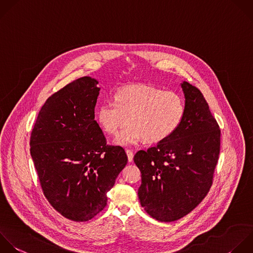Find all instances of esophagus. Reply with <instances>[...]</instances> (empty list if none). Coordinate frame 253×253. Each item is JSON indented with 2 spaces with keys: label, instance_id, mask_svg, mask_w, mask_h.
<instances>
[{
  "label": "esophagus",
  "instance_id": "esophagus-1",
  "mask_svg": "<svg viewBox=\"0 0 253 253\" xmlns=\"http://www.w3.org/2000/svg\"><path fill=\"white\" fill-rule=\"evenodd\" d=\"M126 155H127V160H128V162H132V160H133V152H132L131 150H129V149H126Z\"/></svg>",
  "mask_w": 253,
  "mask_h": 253
}]
</instances>
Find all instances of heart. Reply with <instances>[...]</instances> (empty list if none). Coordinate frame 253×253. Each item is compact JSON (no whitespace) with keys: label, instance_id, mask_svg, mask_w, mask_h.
<instances>
[{"label":"heart","instance_id":"1","mask_svg":"<svg viewBox=\"0 0 253 253\" xmlns=\"http://www.w3.org/2000/svg\"><path fill=\"white\" fill-rule=\"evenodd\" d=\"M185 116L183 98L172 91L135 84L119 90L115 102L102 103L96 119L108 134L117 135L115 143L121 146L135 145L144 139L147 143H159L170 137L180 126Z\"/></svg>","mask_w":253,"mask_h":253}]
</instances>
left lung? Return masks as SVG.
Here are the masks:
<instances>
[{"label":"left lung","instance_id":"8db88e82","mask_svg":"<svg viewBox=\"0 0 253 253\" xmlns=\"http://www.w3.org/2000/svg\"><path fill=\"white\" fill-rule=\"evenodd\" d=\"M185 116L167 139L133 157L141 172V207L159 221H174L207 196L218 159L220 130L199 89L180 83Z\"/></svg>","mask_w":253,"mask_h":253}]
</instances>
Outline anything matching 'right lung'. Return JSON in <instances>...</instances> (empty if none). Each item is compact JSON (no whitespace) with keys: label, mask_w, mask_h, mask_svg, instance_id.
Segmentation results:
<instances>
[{"label":"right lung","mask_w":253,"mask_h":253,"mask_svg":"<svg viewBox=\"0 0 253 253\" xmlns=\"http://www.w3.org/2000/svg\"><path fill=\"white\" fill-rule=\"evenodd\" d=\"M98 84L85 76L51 95L30 141L44 196L75 221H87L106 207L107 192L127 163L125 149L107 145L95 121Z\"/></svg>","instance_id":"right-lung-1"}]
</instances>
